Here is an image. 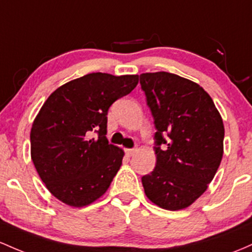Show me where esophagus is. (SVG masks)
<instances>
[{
    "label": "esophagus",
    "instance_id": "34e87169",
    "mask_svg": "<svg viewBox=\"0 0 252 252\" xmlns=\"http://www.w3.org/2000/svg\"><path fill=\"white\" fill-rule=\"evenodd\" d=\"M135 152H136V149H132V148H131V149H129V148L126 149V156H128V157L134 156Z\"/></svg>",
    "mask_w": 252,
    "mask_h": 252
}]
</instances>
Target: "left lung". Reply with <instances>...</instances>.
Returning <instances> with one entry per match:
<instances>
[{"label": "left lung", "mask_w": 252, "mask_h": 252, "mask_svg": "<svg viewBox=\"0 0 252 252\" xmlns=\"http://www.w3.org/2000/svg\"><path fill=\"white\" fill-rule=\"evenodd\" d=\"M154 120L157 165L142 177L146 196L167 211L189 207L206 191L223 153L222 118L200 85L176 74L140 75Z\"/></svg>", "instance_id": "8db88e82"}]
</instances>
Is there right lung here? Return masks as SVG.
<instances>
[{"label":"right lung","instance_id":"obj_1","mask_svg":"<svg viewBox=\"0 0 252 252\" xmlns=\"http://www.w3.org/2000/svg\"><path fill=\"white\" fill-rule=\"evenodd\" d=\"M137 82L139 75L87 74L61 86L41 106L30 135L32 161L63 203L87 206L109 189L124 152L105 136L107 111Z\"/></svg>","mask_w":252,"mask_h":252}]
</instances>
